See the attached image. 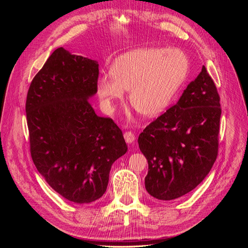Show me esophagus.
I'll list each match as a JSON object with an SVG mask.
<instances>
[{
	"mask_svg": "<svg viewBox=\"0 0 248 248\" xmlns=\"http://www.w3.org/2000/svg\"><path fill=\"white\" fill-rule=\"evenodd\" d=\"M124 139L127 144H131V142H133L134 140H136V136H134V133L131 131H126L124 133Z\"/></svg>",
	"mask_w": 248,
	"mask_h": 248,
	"instance_id": "1",
	"label": "esophagus"
}]
</instances>
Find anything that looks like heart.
<instances>
[{
    "label": "heart",
    "mask_w": 248,
    "mask_h": 248,
    "mask_svg": "<svg viewBox=\"0 0 248 248\" xmlns=\"http://www.w3.org/2000/svg\"><path fill=\"white\" fill-rule=\"evenodd\" d=\"M188 69V58L178 48L133 49L116 58L110 74L98 78L97 94L104 110L114 112L128 90L136 109L146 117H156L169 107Z\"/></svg>",
    "instance_id": "b5f03b06"
}]
</instances>
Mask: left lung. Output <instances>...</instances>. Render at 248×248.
<instances>
[{
    "label": "left lung",
    "mask_w": 248,
    "mask_h": 248,
    "mask_svg": "<svg viewBox=\"0 0 248 248\" xmlns=\"http://www.w3.org/2000/svg\"><path fill=\"white\" fill-rule=\"evenodd\" d=\"M219 100L214 81L202 66L175 106L140 134L139 147L149 167L145 186L153 198L178 199L209 174L218 152Z\"/></svg>",
    "instance_id": "obj_1"
}]
</instances>
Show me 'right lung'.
Segmentation results:
<instances>
[{
	"label": "right lung",
	"instance_id": "add662e5",
	"mask_svg": "<svg viewBox=\"0 0 248 248\" xmlns=\"http://www.w3.org/2000/svg\"><path fill=\"white\" fill-rule=\"evenodd\" d=\"M98 62L57 48L33 78L26 112L35 167L52 189L77 204L100 199L111 164L127 152L121 129L89 102Z\"/></svg>",
	"mask_w": 248,
	"mask_h": 248
}]
</instances>
